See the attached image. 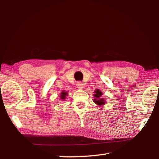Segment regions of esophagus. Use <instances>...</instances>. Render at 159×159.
<instances>
[{"label":"esophagus","instance_id":"obj_1","mask_svg":"<svg viewBox=\"0 0 159 159\" xmlns=\"http://www.w3.org/2000/svg\"><path fill=\"white\" fill-rule=\"evenodd\" d=\"M76 87H77V88H79V89L82 90L84 86H83V84L81 82H78L76 83Z\"/></svg>","mask_w":159,"mask_h":159}]
</instances>
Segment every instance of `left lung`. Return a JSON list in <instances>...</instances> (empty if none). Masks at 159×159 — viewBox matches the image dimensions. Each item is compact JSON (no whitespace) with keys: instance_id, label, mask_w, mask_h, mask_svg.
<instances>
[{"instance_id":"left-lung-1","label":"left lung","mask_w":159,"mask_h":159,"mask_svg":"<svg viewBox=\"0 0 159 159\" xmlns=\"http://www.w3.org/2000/svg\"><path fill=\"white\" fill-rule=\"evenodd\" d=\"M94 97H95V99H93V102H95V104H98L99 106H102L103 104H105V100L103 98H101V96L102 95V93L100 90L97 89L95 92H94Z\"/></svg>"}]
</instances>
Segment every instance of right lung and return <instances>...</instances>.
Segmentation results:
<instances>
[{"instance_id":"obj_1","label":"right lung","mask_w":159,"mask_h":159,"mask_svg":"<svg viewBox=\"0 0 159 159\" xmlns=\"http://www.w3.org/2000/svg\"><path fill=\"white\" fill-rule=\"evenodd\" d=\"M67 95V93L66 92H61V95H60V98L61 99H64L66 98V96Z\"/></svg>"}]
</instances>
